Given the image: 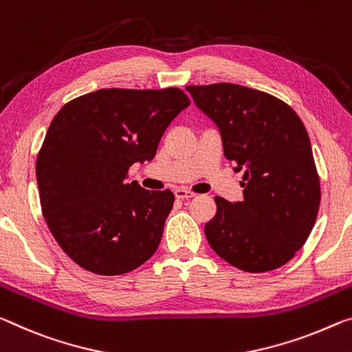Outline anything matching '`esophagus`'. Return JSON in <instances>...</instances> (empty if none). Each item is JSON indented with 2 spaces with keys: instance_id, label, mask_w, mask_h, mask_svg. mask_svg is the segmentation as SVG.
Segmentation results:
<instances>
[{
  "instance_id": "1",
  "label": "esophagus",
  "mask_w": 352,
  "mask_h": 352,
  "mask_svg": "<svg viewBox=\"0 0 352 352\" xmlns=\"http://www.w3.org/2000/svg\"><path fill=\"white\" fill-rule=\"evenodd\" d=\"M196 196L192 191H188V189H183V188H178L175 189V197L177 199H191Z\"/></svg>"
}]
</instances>
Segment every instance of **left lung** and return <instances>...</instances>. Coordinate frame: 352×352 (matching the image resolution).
<instances>
[{
    "mask_svg": "<svg viewBox=\"0 0 352 352\" xmlns=\"http://www.w3.org/2000/svg\"><path fill=\"white\" fill-rule=\"evenodd\" d=\"M186 91L219 128L226 158L244 170L243 202L214 197L217 211L205 224L211 249L238 270H277L305 244L321 202L302 120L285 102L246 86L216 82Z\"/></svg>",
    "mask_w": 352,
    "mask_h": 352,
    "instance_id": "1",
    "label": "left lung"
}]
</instances>
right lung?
I'll use <instances>...</instances> for the list:
<instances>
[{"label": "right lung", "instance_id": "1", "mask_svg": "<svg viewBox=\"0 0 352 352\" xmlns=\"http://www.w3.org/2000/svg\"><path fill=\"white\" fill-rule=\"evenodd\" d=\"M189 98L182 89H100L65 103L38 150L42 213L60 249L94 274L119 276L158 249L174 194L126 183L152 161Z\"/></svg>", "mask_w": 352, "mask_h": 352}]
</instances>
